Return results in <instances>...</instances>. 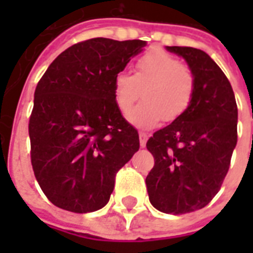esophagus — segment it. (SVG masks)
Masks as SVG:
<instances>
[{
    "mask_svg": "<svg viewBox=\"0 0 253 253\" xmlns=\"http://www.w3.org/2000/svg\"><path fill=\"white\" fill-rule=\"evenodd\" d=\"M149 134L145 131H139V143H141V146H145L146 145V141H148Z\"/></svg>",
    "mask_w": 253,
    "mask_h": 253,
    "instance_id": "34e87169",
    "label": "esophagus"
}]
</instances>
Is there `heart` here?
I'll return each mask as SVG.
<instances>
[{
	"label": "heart",
	"mask_w": 253,
	"mask_h": 253,
	"mask_svg": "<svg viewBox=\"0 0 253 253\" xmlns=\"http://www.w3.org/2000/svg\"><path fill=\"white\" fill-rule=\"evenodd\" d=\"M195 88L194 72L163 50L143 54L135 62L134 76L119 72L112 83L116 107L123 115L131 111L143 92L145 100L132 111L130 121L145 128L159 126L164 119L181 118L192 104Z\"/></svg>",
	"instance_id": "1"
}]
</instances>
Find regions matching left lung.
Returning a JSON list of instances; mask_svg holds the SVG:
<instances>
[{
  "mask_svg": "<svg viewBox=\"0 0 253 253\" xmlns=\"http://www.w3.org/2000/svg\"><path fill=\"white\" fill-rule=\"evenodd\" d=\"M167 48L194 72L195 96L184 115L148 139L154 167L145 183L157 210L186 214L207 206L222 186L237 143V104L229 80L206 52Z\"/></svg>",
  "mask_w": 253,
  "mask_h": 253,
  "instance_id": "1",
  "label": "left lung"
}]
</instances>
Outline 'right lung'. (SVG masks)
Wrapping results in <instances>:
<instances>
[{
  "instance_id": "add662e5",
  "label": "right lung",
  "mask_w": 253,
  "mask_h": 253,
  "mask_svg": "<svg viewBox=\"0 0 253 253\" xmlns=\"http://www.w3.org/2000/svg\"><path fill=\"white\" fill-rule=\"evenodd\" d=\"M145 41L93 38L59 54L35 89L28 132L31 164L52 205L72 212L104 207L116 173L139 149L112 83Z\"/></svg>"
}]
</instances>
